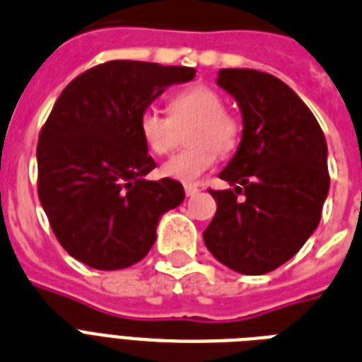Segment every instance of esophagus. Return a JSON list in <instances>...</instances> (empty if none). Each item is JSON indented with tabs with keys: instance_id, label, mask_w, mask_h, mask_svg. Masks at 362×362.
I'll return each instance as SVG.
<instances>
[{
	"instance_id": "34e87169",
	"label": "esophagus",
	"mask_w": 362,
	"mask_h": 362,
	"mask_svg": "<svg viewBox=\"0 0 362 362\" xmlns=\"http://www.w3.org/2000/svg\"><path fill=\"white\" fill-rule=\"evenodd\" d=\"M200 192V189L196 185H185V194L187 196H196Z\"/></svg>"
}]
</instances>
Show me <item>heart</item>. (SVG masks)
I'll use <instances>...</instances> for the list:
<instances>
[{
	"label": "heart",
	"mask_w": 362,
	"mask_h": 362,
	"mask_svg": "<svg viewBox=\"0 0 362 362\" xmlns=\"http://www.w3.org/2000/svg\"><path fill=\"white\" fill-rule=\"evenodd\" d=\"M170 117L156 107H145L137 119V130L155 155H166L175 145L177 128L190 124L187 143L181 151L162 164L164 177L179 183H198L219 155L234 151L240 137L236 119L225 111V100L206 85H190L177 90L168 102Z\"/></svg>",
	"instance_id": "heart-1"
}]
</instances>
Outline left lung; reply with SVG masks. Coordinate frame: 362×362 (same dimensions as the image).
Instances as JSON below:
<instances>
[{
	"label": "left lung",
	"mask_w": 362,
	"mask_h": 362,
	"mask_svg": "<svg viewBox=\"0 0 362 362\" xmlns=\"http://www.w3.org/2000/svg\"><path fill=\"white\" fill-rule=\"evenodd\" d=\"M217 85L240 105L243 130L219 173L234 190H211L217 213L204 242L221 264L260 276L295 257L317 228L330 187L329 149L306 103L274 75L221 69Z\"/></svg>",
	"instance_id": "obj_1"
}]
</instances>
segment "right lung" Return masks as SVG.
I'll return each mask as SVG.
<instances>
[{"label":"right lung","mask_w":362,"mask_h":362,"mask_svg":"<svg viewBox=\"0 0 362 362\" xmlns=\"http://www.w3.org/2000/svg\"><path fill=\"white\" fill-rule=\"evenodd\" d=\"M194 67L111 60L75 77L37 145V189L54 236L74 259L120 270L149 253L162 215L185 200L173 179L147 181L153 156L137 119Z\"/></svg>","instance_id":"right-lung-1"}]
</instances>
